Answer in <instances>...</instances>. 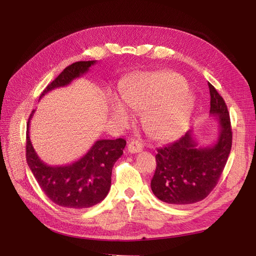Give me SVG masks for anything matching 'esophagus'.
I'll use <instances>...</instances> for the list:
<instances>
[{"mask_svg": "<svg viewBox=\"0 0 256 256\" xmlns=\"http://www.w3.org/2000/svg\"><path fill=\"white\" fill-rule=\"evenodd\" d=\"M142 150V144L138 142V141H131L128 144V152L131 154H136Z\"/></svg>", "mask_w": 256, "mask_h": 256, "instance_id": "1", "label": "esophagus"}]
</instances>
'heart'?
<instances>
[{"mask_svg":"<svg viewBox=\"0 0 256 256\" xmlns=\"http://www.w3.org/2000/svg\"><path fill=\"white\" fill-rule=\"evenodd\" d=\"M120 92L124 100L118 97L111 100L112 118L118 125H127L132 118L128 104L134 110L143 111V128L159 142L180 138L194 112L196 98L186 80L175 72L140 74L124 83Z\"/></svg>","mask_w":256,"mask_h":256,"instance_id":"1","label":"heart"}]
</instances>
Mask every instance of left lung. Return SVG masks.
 <instances>
[{"instance_id":"obj_1","label":"left lung","mask_w":256,"mask_h":256,"mask_svg":"<svg viewBox=\"0 0 256 256\" xmlns=\"http://www.w3.org/2000/svg\"><path fill=\"white\" fill-rule=\"evenodd\" d=\"M210 114L219 124V136L209 146L198 147L192 130L180 140L157 150L156 171L150 187L162 202L189 205L212 191L226 164L232 148L230 113L223 98L210 83Z\"/></svg>"}]
</instances>
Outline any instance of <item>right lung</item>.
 I'll return each mask as SVG.
<instances>
[{"label": "right lung", "mask_w": 256, "mask_h": 256, "mask_svg": "<svg viewBox=\"0 0 256 256\" xmlns=\"http://www.w3.org/2000/svg\"><path fill=\"white\" fill-rule=\"evenodd\" d=\"M96 60H81L69 65L54 79L40 98L50 90L66 86L86 74ZM26 125V162L38 184L53 203L68 209H84L94 206L106 196L111 188L113 166L126 146L124 138L98 140L78 161L63 166H51L42 162L30 138V120Z\"/></svg>", "instance_id": "add662e5"}]
</instances>
